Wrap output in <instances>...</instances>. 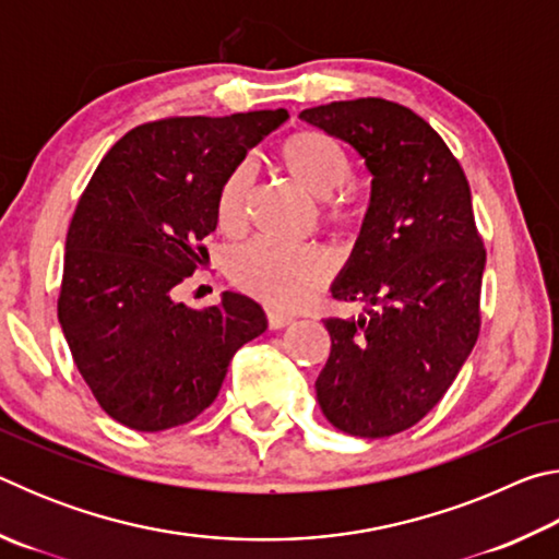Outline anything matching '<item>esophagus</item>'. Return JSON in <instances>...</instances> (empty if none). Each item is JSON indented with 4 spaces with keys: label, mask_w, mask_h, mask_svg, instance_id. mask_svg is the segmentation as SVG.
Returning a JSON list of instances; mask_svg holds the SVG:
<instances>
[{
    "label": "esophagus",
    "mask_w": 559,
    "mask_h": 559,
    "mask_svg": "<svg viewBox=\"0 0 559 559\" xmlns=\"http://www.w3.org/2000/svg\"><path fill=\"white\" fill-rule=\"evenodd\" d=\"M266 318H269V328H271V330H281V328H286V325L293 323L290 316L278 313V310H269Z\"/></svg>",
    "instance_id": "34e87169"
}]
</instances>
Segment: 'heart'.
I'll use <instances>...</instances> for the list:
<instances>
[{"label": "heart", "mask_w": 559, "mask_h": 559, "mask_svg": "<svg viewBox=\"0 0 559 559\" xmlns=\"http://www.w3.org/2000/svg\"><path fill=\"white\" fill-rule=\"evenodd\" d=\"M281 173L308 197L318 200V222L335 234H347L365 222L367 206L359 189L347 182L353 159L335 138L320 130H296L276 147ZM253 173L234 167L216 194V222L226 234L243 231L249 222ZM234 283L269 308L296 310L316 296L330 278V261L320 249H281L257 241L236 257Z\"/></svg>", "instance_id": "1"}]
</instances>
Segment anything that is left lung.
<instances>
[{"mask_svg": "<svg viewBox=\"0 0 559 559\" xmlns=\"http://www.w3.org/2000/svg\"><path fill=\"white\" fill-rule=\"evenodd\" d=\"M300 118L353 145L372 175L370 210L325 318L330 357L316 382L335 429L384 439L441 402L480 333L486 246L463 167L427 120L384 98L335 100Z\"/></svg>", "mask_w": 559, "mask_h": 559, "instance_id": "left-lung-1", "label": "left lung"}]
</instances>
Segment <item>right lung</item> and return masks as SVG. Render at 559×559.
Here are the masks:
<instances>
[{"instance_id": "right-lung-1", "label": "right lung", "mask_w": 559, "mask_h": 559, "mask_svg": "<svg viewBox=\"0 0 559 559\" xmlns=\"http://www.w3.org/2000/svg\"><path fill=\"white\" fill-rule=\"evenodd\" d=\"M288 110L175 116L126 132L93 173L66 236L59 323L88 390L122 427L192 421L222 390L236 349L266 330L241 293L204 310L173 300L202 266L216 194Z\"/></svg>"}]
</instances>
